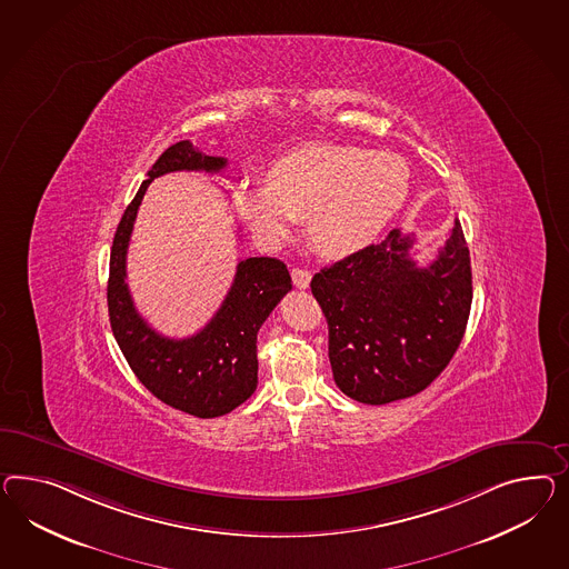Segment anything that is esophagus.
<instances>
[{"mask_svg": "<svg viewBox=\"0 0 569 569\" xmlns=\"http://www.w3.org/2000/svg\"><path fill=\"white\" fill-rule=\"evenodd\" d=\"M310 279H312V273H310L308 269H300V267H293L292 281L296 288H300V290H307L308 286H310Z\"/></svg>", "mask_w": 569, "mask_h": 569, "instance_id": "obj_1", "label": "esophagus"}]
</instances>
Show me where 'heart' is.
<instances>
[{
    "label": "heart",
    "instance_id": "heart-1",
    "mask_svg": "<svg viewBox=\"0 0 569 569\" xmlns=\"http://www.w3.org/2000/svg\"><path fill=\"white\" fill-rule=\"evenodd\" d=\"M408 194L410 168L400 154L308 142L279 154L267 182L233 186L231 204L262 244H283L307 217L317 252L343 259L367 248Z\"/></svg>",
    "mask_w": 569,
    "mask_h": 569
}]
</instances>
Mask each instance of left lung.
I'll return each instance as SVG.
<instances>
[{"mask_svg": "<svg viewBox=\"0 0 569 569\" xmlns=\"http://www.w3.org/2000/svg\"><path fill=\"white\" fill-rule=\"evenodd\" d=\"M412 244L415 236L391 230L310 281L329 327L333 379L352 400L383 406L416 396L460 348L472 305L460 221L427 267L410 257Z\"/></svg>", "mask_w": 569, "mask_h": 569, "instance_id": "8db88e82", "label": "left lung"}]
</instances>
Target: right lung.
Segmentation results:
<instances>
[{
    "label": "right lung",
    "instance_id": "add662e5",
    "mask_svg": "<svg viewBox=\"0 0 569 569\" xmlns=\"http://www.w3.org/2000/svg\"><path fill=\"white\" fill-rule=\"evenodd\" d=\"M228 159L200 153L190 140L166 149L126 207L109 257V323L132 372L157 400L197 418H216L244 403L259 383L257 333L292 290L288 267L269 257L238 262L216 317L197 336L169 339L142 319L126 283V254L140 202L154 178L169 171L217 173Z\"/></svg>",
    "mask_w": 569,
    "mask_h": 569
}]
</instances>
